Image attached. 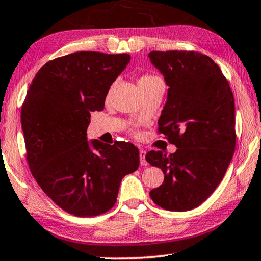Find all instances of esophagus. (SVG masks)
<instances>
[{
  "mask_svg": "<svg viewBox=\"0 0 261 261\" xmlns=\"http://www.w3.org/2000/svg\"><path fill=\"white\" fill-rule=\"evenodd\" d=\"M140 161L142 166H147V160H146V151L140 150Z\"/></svg>",
  "mask_w": 261,
  "mask_h": 261,
  "instance_id": "34e87169",
  "label": "esophagus"
}]
</instances>
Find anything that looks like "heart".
Returning <instances> with one entry per match:
<instances>
[{
    "label": "heart",
    "mask_w": 261,
    "mask_h": 261,
    "mask_svg": "<svg viewBox=\"0 0 261 261\" xmlns=\"http://www.w3.org/2000/svg\"><path fill=\"white\" fill-rule=\"evenodd\" d=\"M156 81H160V79L158 77H155V75H153V74H143L142 77H140V79H138V87H140V89L144 88V87H147V85L154 83V82H156Z\"/></svg>",
    "instance_id": "heart-1"
}]
</instances>
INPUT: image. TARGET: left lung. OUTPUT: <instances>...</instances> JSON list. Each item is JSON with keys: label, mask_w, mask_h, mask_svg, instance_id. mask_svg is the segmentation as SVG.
<instances>
[{"label": "left lung", "mask_w": 261, "mask_h": 261, "mask_svg": "<svg viewBox=\"0 0 261 261\" xmlns=\"http://www.w3.org/2000/svg\"><path fill=\"white\" fill-rule=\"evenodd\" d=\"M150 62L169 85L159 133L177 147L173 154L150 150L146 160L165 174L149 193L165 210L200 206L222 182L236 146L235 102L219 66L197 51H150Z\"/></svg>", "instance_id": "1"}]
</instances>
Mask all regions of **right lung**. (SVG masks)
<instances>
[{
	"mask_svg": "<svg viewBox=\"0 0 261 261\" xmlns=\"http://www.w3.org/2000/svg\"><path fill=\"white\" fill-rule=\"evenodd\" d=\"M128 54L77 51L43 65L21 107L26 159L32 176L66 212L94 217L110 211L120 182L140 165L134 144L88 141L90 112L102 111Z\"/></svg>",
	"mask_w": 261,
	"mask_h": 261,
	"instance_id": "right-lung-1",
	"label": "right lung"
}]
</instances>
